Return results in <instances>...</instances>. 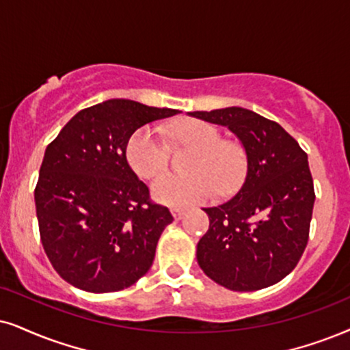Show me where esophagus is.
I'll return each instance as SVG.
<instances>
[{"instance_id":"esophagus-1","label":"esophagus","mask_w":350,"mask_h":350,"mask_svg":"<svg viewBox=\"0 0 350 350\" xmlns=\"http://www.w3.org/2000/svg\"><path fill=\"white\" fill-rule=\"evenodd\" d=\"M172 216H174L176 219H183L185 216V210H180V208H174V210L171 211Z\"/></svg>"}]
</instances>
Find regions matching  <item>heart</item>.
<instances>
[{"instance_id":"heart-1","label":"heart","mask_w":350,"mask_h":350,"mask_svg":"<svg viewBox=\"0 0 350 350\" xmlns=\"http://www.w3.org/2000/svg\"><path fill=\"white\" fill-rule=\"evenodd\" d=\"M172 147L189 148L184 171L189 174H166L152 185L157 202L170 206H190L215 196H228L239 187L245 174V153L241 145L223 140L211 124L190 119L176 124L167 132ZM126 160L139 178L152 180L166 170L170 148L153 126L137 129L126 145Z\"/></svg>"}]
</instances>
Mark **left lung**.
I'll return each instance as SVG.
<instances>
[{
  "label": "left lung",
  "instance_id": "1",
  "mask_svg": "<svg viewBox=\"0 0 350 350\" xmlns=\"http://www.w3.org/2000/svg\"><path fill=\"white\" fill-rule=\"evenodd\" d=\"M190 116L228 127L245 150L247 171L231 200L203 208L210 228L197 262L231 291H258L286 278L308 241L315 190L307 153L278 122L229 106Z\"/></svg>",
  "mask_w": 350,
  "mask_h": 350
}]
</instances>
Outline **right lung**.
Masks as SVG:
<instances>
[{
  "mask_svg": "<svg viewBox=\"0 0 350 350\" xmlns=\"http://www.w3.org/2000/svg\"><path fill=\"white\" fill-rule=\"evenodd\" d=\"M180 111L113 98L82 109L48 145L35 187L45 254L57 274L87 293H114L152 267L172 216L150 200L126 160L131 135Z\"/></svg>",
  "mask_w": 350,
  "mask_h": 350,
  "instance_id": "add662e5",
  "label": "right lung"
}]
</instances>
